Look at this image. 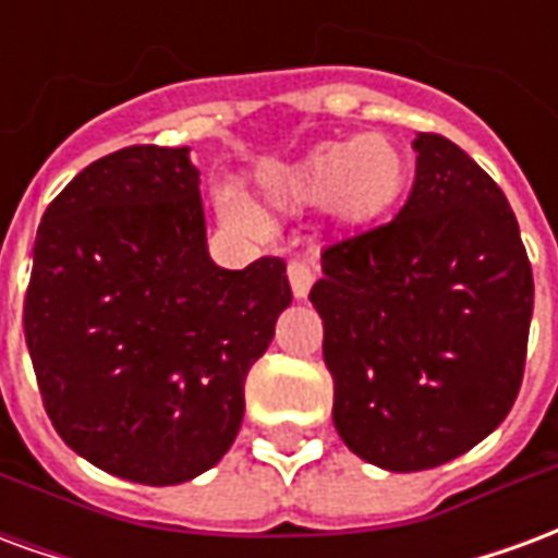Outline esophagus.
I'll list each match as a JSON object with an SVG mask.
<instances>
[{"label":"esophagus","instance_id":"esophagus-1","mask_svg":"<svg viewBox=\"0 0 558 558\" xmlns=\"http://www.w3.org/2000/svg\"><path fill=\"white\" fill-rule=\"evenodd\" d=\"M287 275H290L292 295H295V299H307V292H311L316 278L314 266H311V263H304V259H292L290 268H287Z\"/></svg>","mask_w":558,"mask_h":558}]
</instances>
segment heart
Instances as JSON below:
<instances>
[{"mask_svg": "<svg viewBox=\"0 0 558 558\" xmlns=\"http://www.w3.org/2000/svg\"><path fill=\"white\" fill-rule=\"evenodd\" d=\"M410 158L386 134L328 140L295 160H275L256 172V187L278 211L323 203V211L340 227H362L386 218L410 184ZM215 206L223 223L259 235L268 220L239 191L220 187Z\"/></svg>", "mask_w": 558, "mask_h": 558, "instance_id": "heart-1", "label": "heart"}]
</instances>
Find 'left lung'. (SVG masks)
I'll return each instance as SVG.
<instances>
[{"instance_id": "obj_1", "label": "left lung", "mask_w": 558, "mask_h": 558, "mask_svg": "<svg viewBox=\"0 0 558 558\" xmlns=\"http://www.w3.org/2000/svg\"><path fill=\"white\" fill-rule=\"evenodd\" d=\"M412 148L410 199L386 227L326 247L311 290L335 427L388 472L442 466L502 424L535 299L502 187L439 134Z\"/></svg>"}]
</instances>
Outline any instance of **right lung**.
Listing matches in <instances>:
<instances>
[{
  "label": "right lung",
  "mask_w": 558,
  "mask_h": 558,
  "mask_svg": "<svg viewBox=\"0 0 558 558\" xmlns=\"http://www.w3.org/2000/svg\"><path fill=\"white\" fill-rule=\"evenodd\" d=\"M292 292L283 259L208 256L191 148L128 146L47 206L23 331L56 433L137 484H182L230 451L244 376Z\"/></svg>",
  "instance_id": "right-lung-1"
}]
</instances>
